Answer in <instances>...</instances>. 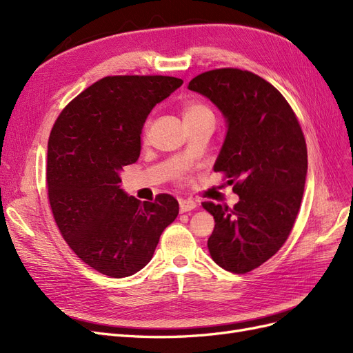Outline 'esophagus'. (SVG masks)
Wrapping results in <instances>:
<instances>
[{
    "instance_id": "obj_1",
    "label": "esophagus",
    "mask_w": 353,
    "mask_h": 353,
    "mask_svg": "<svg viewBox=\"0 0 353 353\" xmlns=\"http://www.w3.org/2000/svg\"><path fill=\"white\" fill-rule=\"evenodd\" d=\"M196 201H193V200H190V199H187V200H179V212L181 213H185V212H190V210H193V209H196Z\"/></svg>"
}]
</instances>
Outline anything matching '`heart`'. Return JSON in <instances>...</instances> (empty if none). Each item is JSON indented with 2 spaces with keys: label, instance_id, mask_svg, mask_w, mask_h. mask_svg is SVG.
<instances>
[{
  "label": "heart",
  "instance_id": "b5f03b06",
  "mask_svg": "<svg viewBox=\"0 0 353 353\" xmlns=\"http://www.w3.org/2000/svg\"><path fill=\"white\" fill-rule=\"evenodd\" d=\"M201 114H212L208 105L199 101H188L184 104V109H183L184 119H188V117H197Z\"/></svg>",
  "mask_w": 353,
  "mask_h": 353
}]
</instances>
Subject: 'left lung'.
<instances>
[{"label":"left lung","instance_id":"left-lung-1","mask_svg":"<svg viewBox=\"0 0 353 353\" xmlns=\"http://www.w3.org/2000/svg\"><path fill=\"white\" fill-rule=\"evenodd\" d=\"M188 90L209 99L227 123L213 165L225 172L240 200L232 209L203 203L215 219L208 240L212 259L230 272L258 268L280 250L301 208L307 172L306 143L280 91L258 74L216 69L199 74Z\"/></svg>","mask_w":353,"mask_h":353}]
</instances>
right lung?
<instances>
[{
	"label": "right lung",
	"mask_w": 353,
	"mask_h": 353,
	"mask_svg": "<svg viewBox=\"0 0 353 353\" xmlns=\"http://www.w3.org/2000/svg\"><path fill=\"white\" fill-rule=\"evenodd\" d=\"M183 85L172 77H108L70 101L52 126L47 188L63 239L78 258L113 279L143 270L178 201L159 194L141 201L121 188L135 163L148 113Z\"/></svg>",
	"instance_id": "right-lung-1"
}]
</instances>
